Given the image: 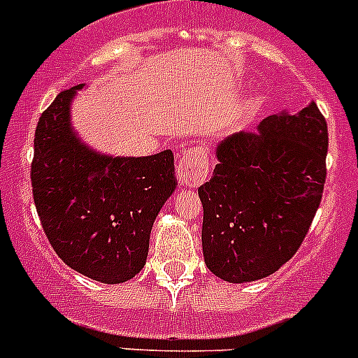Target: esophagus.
Wrapping results in <instances>:
<instances>
[{
  "mask_svg": "<svg viewBox=\"0 0 358 358\" xmlns=\"http://www.w3.org/2000/svg\"><path fill=\"white\" fill-rule=\"evenodd\" d=\"M209 161L208 152L202 147H192L190 150L183 152L178 161V178L183 185L197 187L208 178Z\"/></svg>",
  "mask_w": 358,
  "mask_h": 358,
  "instance_id": "34e87169",
  "label": "esophagus"
}]
</instances>
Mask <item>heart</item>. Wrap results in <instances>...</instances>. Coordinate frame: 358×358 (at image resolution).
Instances as JSON below:
<instances>
[{
	"mask_svg": "<svg viewBox=\"0 0 358 358\" xmlns=\"http://www.w3.org/2000/svg\"><path fill=\"white\" fill-rule=\"evenodd\" d=\"M249 107H252V106H249Z\"/></svg>",
	"mask_w": 358,
	"mask_h": 358,
	"instance_id": "heart-1",
	"label": "heart"
}]
</instances>
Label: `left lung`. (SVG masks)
Returning a JSON list of instances; mask_svg holds the SVG:
<instances>
[{
  "mask_svg": "<svg viewBox=\"0 0 358 358\" xmlns=\"http://www.w3.org/2000/svg\"><path fill=\"white\" fill-rule=\"evenodd\" d=\"M327 143L326 119L313 102L218 143V164L199 187L202 252L216 277L251 282L294 256L322 199Z\"/></svg>",
  "mask_w": 358,
  "mask_h": 358,
  "instance_id": "left-lung-1",
  "label": "left lung"
}]
</instances>
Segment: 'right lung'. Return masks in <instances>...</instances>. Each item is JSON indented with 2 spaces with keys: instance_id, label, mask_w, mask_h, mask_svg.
<instances>
[{
  "instance_id": "obj_1",
  "label": "right lung",
  "mask_w": 358,
  "mask_h": 358,
  "mask_svg": "<svg viewBox=\"0 0 358 358\" xmlns=\"http://www.w3.org/2000/svg\"><path fill=\"white\" fill-rule=\"evenodd\" d=\"M81 88L64 90L36 126V211L66 265L99 282H126L145 265L154 220L176 187L173 152L112 157L90 149L71 126Z\"/></svg>"
}]
</instances>
